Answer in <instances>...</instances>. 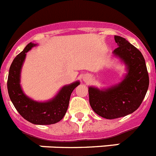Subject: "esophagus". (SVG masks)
<instances>
[{
    "mask_svg": "<svg viewBox=\"0 0 156 156\" xmlns=\"http://www.w3.org/2000/svg\"><path fill=\"white\" fill-rule=\"evenodd\" d=\"M83 80H84V81H85V82H89V77H87V76L84 77Z\"/></svg>",
    "mask_w": 156,
    "mask_h": 156,
    "instance_id": "obj_1",
    "label": "esophagus"
}]
</instances>
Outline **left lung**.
I'll list each match as a JSON object with an SVG mask.
<instances>
[{
	"instance_id": "left-lung-1",
	"label": "left lung",
	"mask_w": 156,
	"mask_h": 156,
	"mask_svg": "<svg viewBox=\"0 0 156 156\" xmlns=\"http://www.w3.org/2000/svg\"><path fill=\"white\" fill-rule=\"evenodd\" d=\"M118 48L113 55L126 67V74L119 83L110 87H89V104L98 115L107 119L124 117L134 112L141 104L149 86L145 60L141 52L128 41L115 36Z\"/></svg>"
}]
</instances>
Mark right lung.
<instances>
[{"label": "right lung", "instance_id": "add662e5", "mask_svg": "<svg viewBox=\"0 0 156 156\" xmlns=\"http://www.w3.org/2000/svg\"><path fill=\"white\" fill-rule=\"evenodd\" d=\"M37 44L29 43L13 59L8 78V92L13 105L22 117L35 125H51L61 120L68 108L70 95L79 81L66 85L55 97L47 101H36L27 97L20 85L21 70L27 52Z\"/></svg>", "mask_w": 156, "mask_h": 156}]
</instances>
